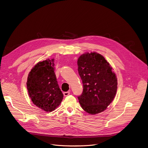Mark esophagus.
Masks as SVG:
<instances>
[{
	"mask_svg": "<svg viewBox=\"0 0 148 148\" xmlns=\"http://www.w3.org/2000/svg\"><path fill=\"white\" fill-rule=\"evenodd\" d=\"M70 94V91H66V92H63V95L64 97H66Z\"/></svg>",
	"mask_w": 148,
	"mask_h": 148,
	"instance_id": "esophagus-1",
	"label": "esophagus"
}]
</instances>
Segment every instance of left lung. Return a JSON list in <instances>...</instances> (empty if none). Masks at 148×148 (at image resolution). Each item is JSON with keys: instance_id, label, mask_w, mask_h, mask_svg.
Instances as JSON below:
<instances>
[{"instance_id": "8db88e82", "label": "left lung", "mask_w": 148, "mask_h": 148, "mask_svg": "<svg viewBox=\"0 0 148 148\" xmlns=\"http://www.w3.org/2000/svg\"><path fill=\"white\" fill-rule=\"evenodd\" d=\"M77 63L84 86L82 94L78 97L81 106L92 115L105 111L117 90V78L112 67L96 52L82 54Z\"/></svg>"}]
</instances>
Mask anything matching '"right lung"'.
I'll list each match as a JSON object with an SVG mask.
<instances>
[{"instance_id":"right-lung-1","label":"right lung","mask_w":148,"mask_h":148,"mask_svg":"<svg viewBox=\"0 0 148 148\" xmlns=\"http://www.w3.org/2000/svg\"><path fill=\"white\" fill-rule=\"evenodd\" d=\"M54 62V59H47L36 63L31 70L26 83L33 103L47 112L58 107L63 98L57 81Z\"/></svg>"}]
</instances>
